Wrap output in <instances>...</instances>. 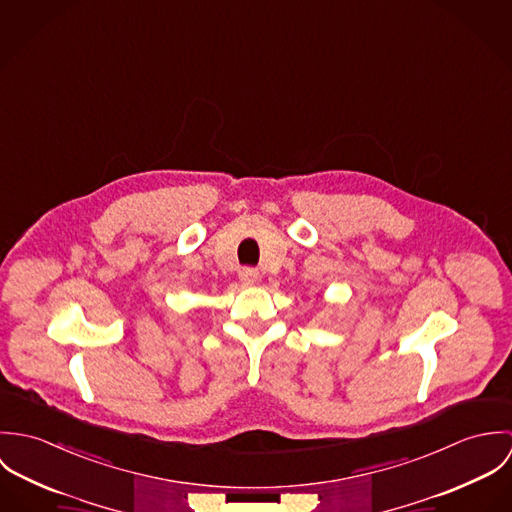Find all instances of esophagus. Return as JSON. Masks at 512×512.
<instances>
[{"mask_svg":"<svg viewBox=\"0 0 512 512\" xmlns=\"http://www.w3.org/2000/svg\"><path fill=\"white\" fill-rule=\"evenodd\" d=\"M238 278H240V282H242L244 286H254V284L258 282L260 274H258L254 268H242V270L238 272Z\"/></svg>","mask_w":512,"mask_h":512,"instance_id":"obj_1","label":"esophagus"}]
</instances>
